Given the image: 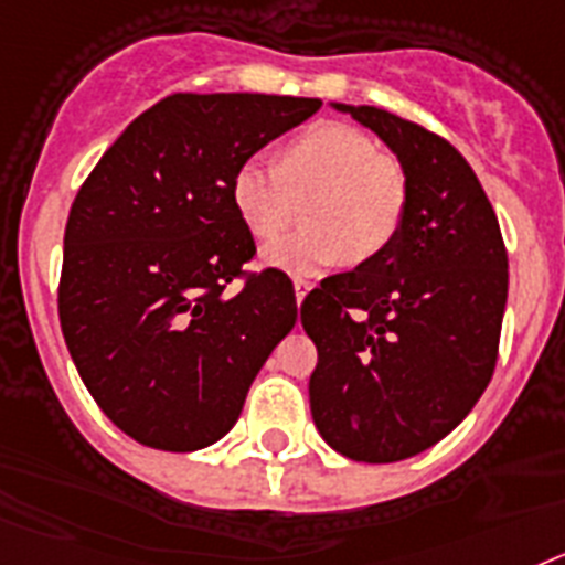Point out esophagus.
Segmentation results:
<instances>
[{
    "label": "esophagus",
    "mask_w": 565,
    "mask_h": 565,
    "mask_svg": "<svg viewBox=\"0 0 565 565\" xmlns=\"http://www.w3.org/2000/svg\"><path fill=\"white\" fill-rule=\"evenodd\" d=\"M292 287H296V303H298V307H301V301H303V298H307V292H310V289H312V284L303 281V278H296V281H292Z\"/></svg>",
    "instance_id": "obj_1"
}]
</instances>
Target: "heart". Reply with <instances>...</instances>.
<instances>
[{
  "label": "heart",
  "instance_id": "heart-1",
  "mask_svg": "<svg viewBox=\"0 0 565 565\" xmlns=\"http://www.w3.org/2000/svg\"><path fill=\"white\" fill-rule=\"evenodd\" d=\"M303 224L267 244L262 262L289 276H318L341 262H370L401 233L409 175L395 156L377 153L372 136L341 121H321L289 141L281 161L247 156L230 181L233 207L255 238H273L307 195Z\"/></svg>",
  "mask_w": 565,
  "mask_h": 565
}]
</instances>
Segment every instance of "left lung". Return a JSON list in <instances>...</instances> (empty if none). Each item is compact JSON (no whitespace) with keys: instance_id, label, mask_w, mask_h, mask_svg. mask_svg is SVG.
<instances>
[{"instance_id":"left-lung-1","label":"left lung","mask_w":565,"mask_h":565,"mask_svg":"<svg viewBox=\"0 0 565 565\" xmlns=\"http://www.w3.org/2000/svg\"><path fill=\"white\" fill-rule=\"evenodd\" d=\"M330 107L370 127L406 167L409 207L384 253L303 298L301 323L318 350L310 409L343 458L392 463L446 438L492 381L507 247L478 175L449 141L381 107Z\"/></svg>"}]
</instances>
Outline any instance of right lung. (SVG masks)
I'll list each match as a JSON object with an SVG mask.
<instances>
[{
	"instance_id": "add662e5",
	"label": "right lung",
	"mask_w": 565,
	"mask_h": 565,
	"mask_svg": "<svg viewBox=\"0 0 565 565\" xmlns=\"http://www.w3.org/2000/svg\"><path fill=\"white\" fill-rule=\"evenodd\" d=\"M318 107L175 93L130 121L78 190L58 281L62 335L93 401L139 444L195 452L222 440L296 327L292 281L278 269L227 292L255 253L230 181Z\"/></svg>"
}]
</instances>
